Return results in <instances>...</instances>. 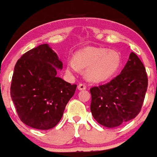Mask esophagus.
<instances>
[{"label":"esophagus","instance_id":"obj_1","mask_svg":"<svg viewBox=\"0 0 157 157\" xmlns=\"http://www.w3.org/2000/svg\"><path fill=\"white\" fill-rule=\"evenodd\" d=\"M78 90H80V91H83V90H85L87 87H86V85L84 84H79L78 85Z\"/></svg>","mask_w":157,"mask_h":157}]
</instances>
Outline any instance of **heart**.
<instances>
[{"label": "heart", "instance_id": "heart-1", "mask_svg": "<svg viewBox=\"0 0 157 157\" xmlns=\"http://www.w3.org/2000/svg\"><path fill=\"white\" fill-rule=\"evenodd\" d=\"M121 57L119 52L101 48L87 47L76 52L74 62L69 61L66 71L70 74L86 69V78L92 82L108 80L119 70Z\"/></svg>", "mask_w": 157, "mask_h": 157}]
</instances>
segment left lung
Segmentation results:
<instances>
[{
  "label": "left lung",
  "mask_w": 157,
  "mask_h": 157,
  "mask_svg": "<svg viewBox=\"0 0 157 157\" xmlns=\"http://www.w3.org/2000/svg\"><path fill=\"white\" fill-rule=\"evenodd\" d=\"M147 74L139 58L131 52L119 75L109 83L91 88V112L98 124L115 128L134 119L143 104Z\"/></svg>",
  "instance_id": "8db88e82"
}]
</instances>
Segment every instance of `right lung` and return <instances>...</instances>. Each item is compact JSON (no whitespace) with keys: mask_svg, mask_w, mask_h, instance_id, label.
<instances>
[{"mask_svg":"<svg viewBox=\"0 0 157 157\" xmlns=\"http://www.w3.org/2000/svg\"><path fill=\"white\" fill-rule=\"evenodd\" d=\"M58 70H63V63L48 44L31 49L17 61L11 97L27 126L49 130L61 120L77 85L56 76Z\"/></svg>","mask_w":157,"mask_h":157,"instance_id":"add662e5","label":"right lung"}]
</instances>
